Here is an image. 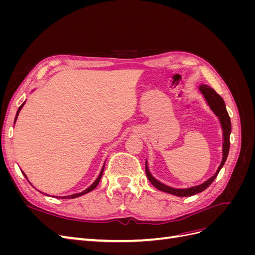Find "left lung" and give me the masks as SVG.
<instances>
[{
  "label": "left lung",
  "instance_id": "8db88e82",
  "mask_svg": "<svg viewBox=\"0 0 255 255\" xmlns=\"http://www.w3.org/2000/svg\"><path fill=\"white\" fill-rule=\"evenodd\" d=\"M199 90L201 94L203 95L205 101L207 102L208 106L211 107V110L214 112V114L217 116L220 121L221 125V128H222V135H223V143H222V160L221 163L217 169L216 173L210 177L207 181H205L204 183L197 185V186L194 187H189V188H172L170 186H167V185L163 184L161 182L157 181L155 177H154L150 171H149V167H148V161H145V173L146 176H148L149 181L151 182V184L153 185L154 187H156L157 189L168 192V194H171L177 197H190L194 196L196 194H199L203 190H205L210 185L214 182V180L216 179V176L218 175L219 171L221 170V168L225 165L228 154H229V149H230V134H231V119L230 116L227 112V107L225 104V101L216 92L213 88H211L210 86H207L205 84H201L199 86Z\"/></svg>",
  "mask_w": 255,
  "mask_h": 255
}]
</instances>
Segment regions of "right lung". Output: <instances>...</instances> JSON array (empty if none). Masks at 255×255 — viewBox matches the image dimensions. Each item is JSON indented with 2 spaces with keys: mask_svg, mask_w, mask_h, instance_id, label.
<instances>
[{
  "mask_svg": "<svg viewBox=\"0 0 255 255\" xmlns=\"http://www.w3.org/2000/svg\"><path fill=\"white\" fill-rule=\"evenodd\" d=\"M25 104V102L23 103L20 107H19V110H18V112H17V115H16V118H14V123H16V120H17V118H18V115H19V113H20V111H21V109L23 107V105ZM104 166H105V164H104ZM104 166H103V168H102V170H101V172H100V174H99V176L97 177V180L92 183L90 186L88 187V188H86L85 189L84 191H82V192H79V194H74V195H70V196H66V197H59V198H61V199H74V198H78V197H81V196H83V195H85V194H88L89 191H91V190H94L97 186H98V184H99V182H100V180H101V177H102V174H103V171H104ZM23 174L25 175V173L23 172ZM25 177H26V175H25Z\"/></svg>",
  "mask_w": 255,
  "mask_h": 255,
  "instance_id": "obj_1",
  "label": "right lung"
}]
</instances>
